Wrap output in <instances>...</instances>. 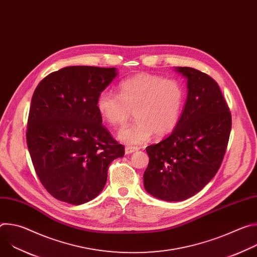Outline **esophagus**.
<instances>
[{"mask_svg":"<svg viewBox=\"0 0 257 257\" xmlns=\"http://www.w3.org/2000/svg\"><path fill=\"white\" fill-rule=\"evenodd\" d=\"M137 150H138L137 148H132V146H126V148H125V155L133 154V153H135Z\"/></svg>","mask_w":257,"mask_h":257,"instance_id":"34e87169","label":"esophagus"}]
</instances>
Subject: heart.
I'll list each match as a JSON object with an SVG mask.
<instances>
[{
  "label": "heart",
  "instance_id": "1",
  "mask_svg": "<svg viewBox=\"0 0 257 257\" xmlns=\"http://www.w3.org/2000/svg\"><path fill=\"white\" fill-rule=\"evenodd\" d=\"M185 102V88L172 78L151 73H140L123 80L119 95L101 91L96 108L103 121L113 126L126 123L132 116L136 121L121 128L117 138L127 145H140L153 134L164 137L177 126Z\"/></svg>",
  "mask_w": 257,
  "mask_h": 257
}]
</instances>
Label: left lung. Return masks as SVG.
I'll list each match as a JSON object with an SVG mask.
<instances>
[{
  "label": "left lung",
  "mask_w": 257,
  "mask_h": 257,
  "mask_svg": "<svg viewBox=\"0 0 257 257\" xmlns=\"http://www.w3.org/2000/svg\"><path fill=\"white\" fill-rule=\"evenodd\" d=\"M187 80V99L173 132L146 148L145 190L166 201L185 200L199 192L223 162L232 127L228 104L217 83L190 67H175Z\"/></svg>",
  "instance_id": "8db88e82"
}]
</instances>
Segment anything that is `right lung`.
Here are the masks:
<instances>
[{
	"label": "right lung",
	"mask_w": 257,
	"mask_h": 257,
	"mask_svg": "<svg viewBox=\"0 0 257 257\" xmlns=\"http://www.w3.org/2000/svg\"><path fill=\"white\" fill-rule=\"evenodd\" d=\"M118 75L116 68L69 66L51 73L31 98L26 140L34 170L48 192L80 205L103 189L107 168L124 157L101 125L98 94Z\"/></svg>",
	"instance_id": "right-lung-1"
}]
</instances>
